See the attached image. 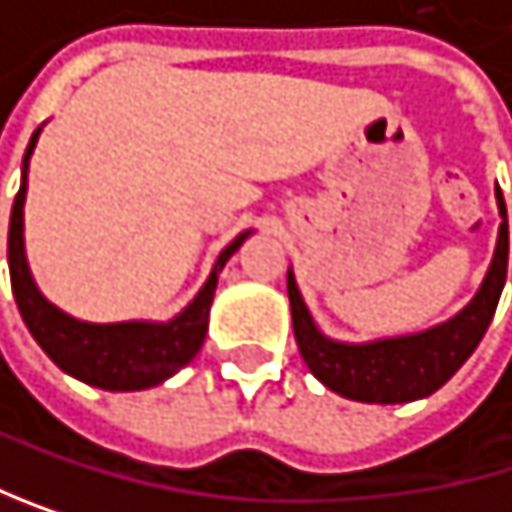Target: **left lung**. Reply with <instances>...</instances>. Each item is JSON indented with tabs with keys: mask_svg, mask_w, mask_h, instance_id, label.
I'll use <instances>...</instances> for the list:
<instances>
[{
	"mask_svg": "<svg viewBox=\"0 0 512 512\" xmlns=\"http://www.w3.org/2000/svg\"><path fill=\"white\" fill-rule=\"evenodd\" d=\"M498 210H501V232L495 259L489 265L479 293L473 302L455 314L452 320L415 332V336L378 339L366 345H345L332 342L314 326L302 293L296 287L293 271L287 274V293L293 311V332L296 345L308 369L323 381L329 391H336L357 403H409L430 397L440 391L446 381L464 366V360L476 351L485 329H489L504 280H507V259H510V235H507V207L498 189Z\"/></svg>",
	"mask_w": 512,
	"mask_h": 512,
	"instance_id": "obj_1",
	"label": "left lung"
}]
</instances>
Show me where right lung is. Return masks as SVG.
<instances>
[{
    "mask_svg": "<svg viewBox=\"0 0 512 512\" xmlns=\"http://www.w3.org/2000/svg\"><path fill=\"white\" fill-rule=\"evenodd\" d=\"M39 131L33 134L27 155H23V180L11 207L8 222V268H11V290L20 308V317L33 332L42 351L72 378L103 391H143L161 385L164 378L180 372L204 345L210 302L216 293V277L232 253L247 241L250 232L238 235L228 244L201 293L189 302L183 314L167 323H85L54 308L33 284V274L23 256V201H27V164L36 149Z\"/></svg>",
    "mask_w": 512,
    "mask_h": 512,
    "instance_id": "add662e5",
    "label": "right lung"
}]
</instances>
